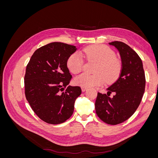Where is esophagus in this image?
I'll return each instance as SVG.
<instances>
[{
    "mask_svg": "<svg viewBox=\"0 0 158 158\" xmlns=\"http://www.w3.org/2000/svg\"><path fill=\"white\" fill-rule=\"evenodd\" d=\"M81 88H82V92H84V91H85V90L87 89V88H85V87H81Z\"/></svg>",
    "mask_w": 158,
    "mask_h": 158,
    "instance_id": "obj_1",
    "label": "esophagus"
}]
</instances>
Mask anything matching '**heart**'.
<instances>
[{"mask_svg":"<svg viewBox=\"0 0 158 158\" xmlns=\"http://www.w3.org/2000/svg\"><path fill=\"white\" fill-rule=\"evenodd\" d=\"M82 53L88 60L98 62L94 69V74L82 73L74 79L76 84L82 87H92L102 85L106 82L111 83L115 80L121 70V63L115 57L113 50L103 45L88 47ZM68 69L73 74H78L83 70L84 60L79 52L72 54L67 60Z\"/></svg>","mask_w":158,"mask_h":158,"instance_id":"b5f03b06","label":"heart"}]
</instances>
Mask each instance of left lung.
<instances>
[{"label": "left lung", "mask_w": 158, "mask_h": 158, "mask_svg": "<svg viewBox=\"0 0 158 158\" xmlns=\"http://www.w3.org/2000/svg\"><path fill=\"white\" fill-rule=\"evenodd\" d=\"M121 56L122 68L118 78L107 88L106 94L98 93L95 111L99 118L115 125L130 118L139 106L145 91L146 78L141 59L131 47L121 41L109 44ZM113 92L111 98L110 95Z\"/></svg>", "instance_id": "left-lung-1"}]
</instances>
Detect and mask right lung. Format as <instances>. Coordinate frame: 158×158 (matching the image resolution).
<instances>
[{"instance_id":"right-lung-1","label":"right lung","mask_w":158,"mask_h":158,"mask_svg":"<svg viewBox=\"0 0 158 158\" xmlns=\"http://www.w3.org/2000/svg\"><path fill=\"white\" fill-rule=\"evenodd\" d=\"M76 49L64 43H51L37 49L26 66V99L37 115L49 124L57 125L69 119L82 93L80 87L69 85L72 75L66 64Z\"/></svg>"}]
</instances>
